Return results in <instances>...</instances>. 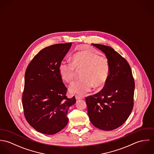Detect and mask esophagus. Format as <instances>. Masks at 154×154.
Listing matches in <instances>:
<instances>
[{
    "mask_svg": "<svg viewBox=\"0 0 154 154\" xmlns=\"http://www.w3.org/2000/svg\"><path fill=\"white\" fill-rule=\"evenodd\" d=\"M75 98H76V100H79V99H82L83 97H81V96H79V95H75Z\"/></svg>",
    "mask_w": 154,
    "mask_h": 154,
    "instance_id": "1",
    "label": "esophagus"
}]
</instances>
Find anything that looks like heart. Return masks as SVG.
<instances>
[{
    "label": "heart",
    "instance_id": "obj_1",
    "mask_svg": "<svg viewBox=\"0 0 154 154\" xmlns=\"http://www.w3.org/2000/svg\"><path fill=\"white\" fill-rule=\"evenodd\" d=\"M59 70L61 78L67 83L75 78L76 70H82V79L72 83L69 90L72 93L83 95L93 86L101 88L105 85L110 74V64L106 57L100 56L92 50H83L73 55L72 62H62Z\"/></svg>",
    "mask_w": 154,
    "mask_h": 154
}]
</instances>
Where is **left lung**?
<instances>
[{
	"label": "left lung",
	"mask_w": 154,
	"mask_h": 154,
	"mask_svg": "<svg viewBox=\"0 0 154 154\" xmlns=\"http://www.w3.org/2000/svg\"><path fill=\"white\" fill-rule=\"evenodd\" d=\"M103 51L110 64V74L104 88L86 98L91 123L104 131L121 126L133 108L134 81L127 60L111 47L92 44Z\"/></svg>",
	"instance_id": "8db88e82"
}]
</instances>
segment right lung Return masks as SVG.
<instances>
[{
	"instance_id": "add662e5",
	"label": "right lung",
	"mask_w": 154,
	"mask_h": 154,
	"mask_svg": "<svg viewBox=\"0 0 154 154\" xmlns=\"http://www.w3.org/2000/svg\"><path fill=\"white\" fill-rule=\"evenodd\" d=\"M72 43L51 45L36 54L25 73L22 103L24 116L37 131L53 134L67 124V111L76 103L66 97L59 67Z\"/></svg>"
}]
</instances>
